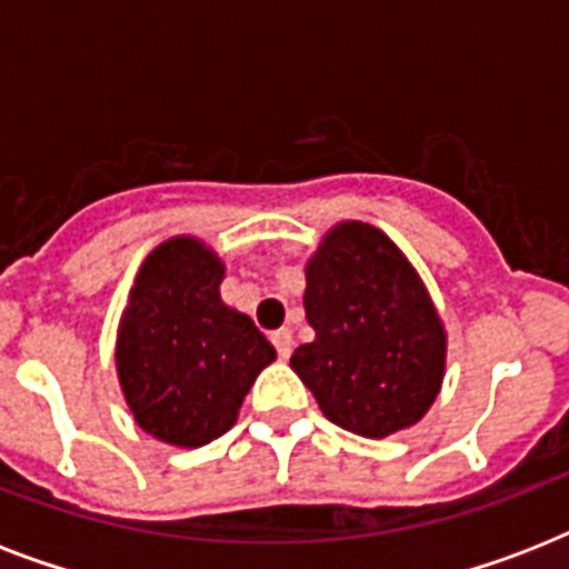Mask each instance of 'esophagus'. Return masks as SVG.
<instances>
[{
	"mask_svg": "<svg viewBox=\"0 0 569 569\" xmlns=\"http://www.w3.org/2000/svg\"><path fill=\"white\" fill-rule=\"evenodd\" d=\"M271 342H274V348H277V355L283 357H289L292 355V346H295V339H292V330H274V333H271Z\"/></svg>",
	"mask_w": 569,
	"mask_h": 569,
	"instance_id": "1",
	"label": "esophagus"
}]
</instances>
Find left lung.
<instances>
[{
	"instance_id": "left-lung-1",
	"label": "left lung",
	"mask_w": 569,
	"mask_h": 569,
	"mask_svg": "<svg viewBox=\"0 0 569 569\" xmlns=\"http://www.w3.org/2000/svg\"><path fill=\"white\" fill-rule=\"evenodd\" d=\"M316 339L292 369L330 422L387 437L419 422L440 392L446 333L405 253L369 223H339L307 262Z\"/></svg>"
}]
</instances>
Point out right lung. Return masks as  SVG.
Listing matches in <instances>:
<instances>
[{
  "label": "right lung",
  "instance_id": "right-lung-1",
  "mask_svg": "<svg viewBox=\"0 0 569 569\" xmlns=\"http://www.w3.org/2000/svg\"><path fill=\"white\" fill-rule=\"evenodd\" d=\"M223 266L194 239L144 259L120 319L118 375L136 422L197 449L230 431L250 383L277 357L244 312L218 295Z\"/></svg>",
  "mask_w": 569,
  "mask_h": 569
}]
</instances>
